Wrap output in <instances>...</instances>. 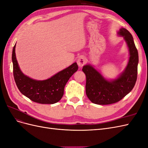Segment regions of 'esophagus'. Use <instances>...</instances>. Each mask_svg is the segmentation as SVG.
<instances>
[{"mask_svg":"<svg viewBox=\"0 0 148 148\" xmlns=\"http://www.w3.org/2000/svg\"><path fill=\"white\" fill-rule=\"evenodd\" d=\"M86 58L84 57H79L77 60L78 65L79 67H82L85 64H86Z\"/></svg>","mask_w":148,"mask_h":148,"instance_id":"obj_1","label":"esophagus"}]
</instances>
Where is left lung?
Instances as JSON below:
<instances>
[{
	"label": "left lung",
	"instance_id": "obj_1",
	"mask_svg": "<svg viewBox=\"0 0 148 148\" xmlns=\"http://www.w3.org/2000/svg\"><path fill=\"white\" fill-rule=\"evenodd\" d=\"M125 39L129 51V59L125 70L113 79L106 78L91 64L85 65L82 70L86 77V94L92 103L99 105L114 104L130 92L136 82L138 52L131 33L124 28L117 32Z\"/></svg>",
	"mask_w": 148,
	"mask_h": 148
}]
</instances>
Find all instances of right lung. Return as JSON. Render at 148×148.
I'll use <instances>...</instances> for the list:
<instances>
[{
  "label": "right lung",
  "mask_w": 148,
  "mask_h": 148,
  "mask_svg": "<svg viewBox=\"0 0 148 148\" xmlns=\"http://www.w3.org/2000/svg\"><path fill=\"white\" fill-rule=\"evenodd\" d=\"M15 47L16 44L13 49L12 59L13 76L20 91L31 101L40 104H53L59 102L64 95L66 83L78 70L77 62L47 79H34L20 70L16 57Z\"/></svg>",
  "instance_id": "add662e5"
}]
</instances>
